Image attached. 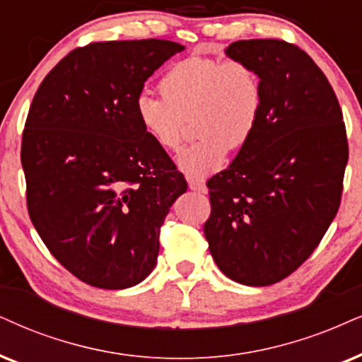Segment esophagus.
I'll use <instances>...</instances> for the list:
<instances>
[{
    "instance_id": "obj_1",
    "label": "esophagus",
    "mask_w": 362,
    "mask_h": 362,
    "mask_svg": "<svg viewBox=\"0 0 362 362\" xmlns=\"http://www.w3.org/2000/svg\"><path fill=\"white\" fill-rule=\"evenodd\" d=\"M189 187L194 192H205V184L202 180H197V178H189Z\"/></svg>"
}]
</instances>
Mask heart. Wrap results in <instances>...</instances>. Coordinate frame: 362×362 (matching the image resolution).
I'll return each mask as SVG.
<instances>
[{"mask_svg":"<svg viewBox=\"0 0 362 362\" xmlns=\"http://www.w3.org/2000/svg\"><path fill=\"white\" fill-rule=\"evenodd\" d=\"M162 95L141 91L135 115L160 148L175 152L184 135V118H192L199 135L178 157L187 175L202 178L218 170L227 148L244 147L259 125L264 90L257 71L235 59L190 57L182 59L160 81Z\"/></svg>","mask_w":362,"mask_h":362,"instance_id":"heart-1","label":"heart"}]
</instances>
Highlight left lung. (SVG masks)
<instances>
[{
    "label": "left lung",
    "mask_w": 362,
    "mask_h": 362,
    "mask_svg": "<svg viewBox=\"0 0 362 362\" xmlns=\"http://www.w3.org/2000/svg\"><path fill=\"white\" fill-rule=\"evenodd\" d=\"M226 54L257 71L264 105L254 135L207 182L205 239L217 267L244 286H271L314 252L336 217L349 150L331 83L282 40H240Z\"/></svg>",
    "instance_id": "obj_1"
}]
</instances>
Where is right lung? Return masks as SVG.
<instances>
[{"mask_svg": "<svg viewBox=\"0 0 362 362\" xmlns=\"http://www.w3.org/2000/svg\"><path fill=\"white\" fill-rule=\"evenodd\" d=\"M185 47L167 40L90 43L41 81L21 141L31 222L80 281L127 289L153 271L160 227L187 192L140 127L135 98Z\"/></svg>", "mask_w": 362, "mask_h": 362, "instance_id": "1", "label": "right lung"}]
</instances>
